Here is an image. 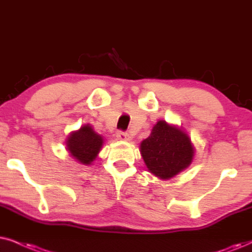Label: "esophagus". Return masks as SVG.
I'll return each instance as SVG.
<instances>
[{"label":"esophagus","mask_w":252,"mask_h":252,"mask_svg":"<svg viewBox=\"0 0 252 252\" xmlns=\"http://www.w3.org/2000/svg\"><path fill=\"white\" fill-rule=\"evenodd\" d=\"M116 137L117 139L120 140H124V142H128V140H130V136L128 135V133L123 132V131H119L116 133Z\"/></svg>","instance_id":"34e87169"}]
</instances>
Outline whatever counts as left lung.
I'll return each instance as SVG.
<instances>
[{"mask_svg": "<svg viewBox=\"0 0 252 252\" xmlns=\"http://www.w3.org/2000/svg\"><path fill=\"white\" fill-rule=\"evenodd\" d=\"M140 154L150 173L168 180L190 166L194 149L183 130L161 120L140 143Z\"/></svg>", "mask_w": 252, "mask_h": 252, "instance_id": "8db88e82", "label": "left lung"}]
</instances>
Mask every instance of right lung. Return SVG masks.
<instances>
[{"label":"right lung","mask_w":252,"mask_h":252,"mask_svg":"<svg viewBox=\"0 0 252 252\" xmlns=\"http://www.w3.org/2000/svg\"><path fill=\"white\" fill-rule=\"evenodd\" d=\"M66 150L76 161L83 165H91L101 150L103 139L90 124L73 131L66 139Z\"/></svg>","instance_id":"obj_1"}]
</instances>
